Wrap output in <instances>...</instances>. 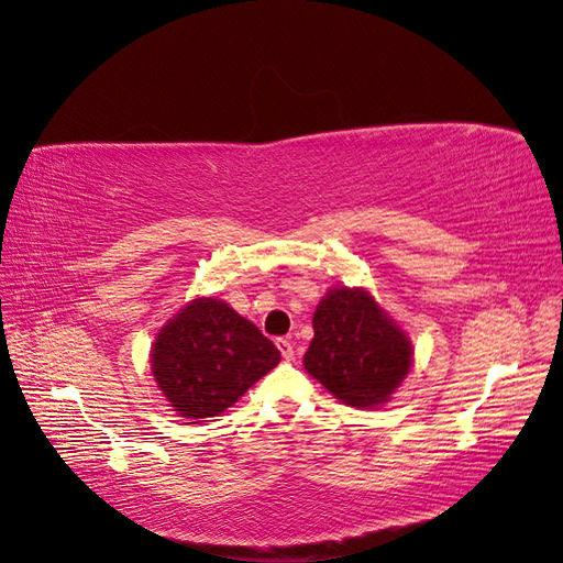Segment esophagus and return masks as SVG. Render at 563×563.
I'll return each mask as SVG.
<instances>
[{"instance_id":"esophagus-1","label":"esophagus","mask_w":563,"mask_h":563,"mask_svg":"<svg viewBox=\"0 0 563 563\" xmlns=\"http://www.w3.org/2000/svg\"><path fill=\"white\" fill-rule=\"evenodd\" d=\"M276 344H278V350H280V354H283L285 362H292V358H295V347H292V342L287 340V338H278V340H276Z\"/></svg>"}]
</instances>
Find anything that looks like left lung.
Wrapping results in <instances>:
<instances>
[{"label": "left lung", "instance_id": "8db88e82", "mask_svg": "<svg viewBox=\"0 0 563 563\" xmlns=\"http://www.w3.org/2000/svg\"><path fill=\"white\" fill-rule=\"evenodd\" d=\"M411 358L405 330L362 287H333L316 307L305 368L342 405H385L407 378Z\"/></svg>", "mask_w": 563, "mask_h": 563}]
</instances>
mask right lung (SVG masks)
Returning a JSON list of instances; mask_svg holds the SVG:
<instances>
[{"label": "right lung", "instance_id": "add662e5", "mask_svg": "<svg viewBox=\"0 0 563 563\" xmlns=\"http://www.w3.org/2000/svg\"><path fill=\"white\" fill-rule=\"evenodd\" d=\"M280 352L225 301L197 297L158 330L152 344V373L173 411L185 419H209L264 378Z\"/></svg>", "mask_w": 563, "mask_h": 563}]
</instances>
